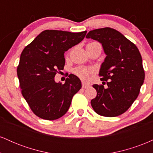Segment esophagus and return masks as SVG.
Returning <instances> with one entry per match:
<instances>
[{
	"label": "esophagus",
	"instance_id": "esophagus-1",
	"mask_svg": "<svg viewBox=\"0 0 153 153\" xmlns=\"http://www.w3.org/2000/svg\"><path fill=\"white\" fill-rule=\"evenodd\" d=\"M88 87H90V85L88 84L85 83V82H82V88H88Z\"/></svg>",
	"mask_w": 153,
	"mask_h": 153
}]
</instances>
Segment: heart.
<instances>
[{
	"mask_svg": "<svg viewBox=\"0 0 153 153\" xmlns=\"http://www.w3.org/2000/svg\"><path fill=\"white\" fill-rule=\"evenodd\" d=\"M89 44H99L96 42H91ZM88 44V45H89ZM95 73V71L94 68H83V67H78L76 68L74 70V73L77 76L79 77L81 80H85L86 81L91 77V75H92Z\"/></svg>",
	"mask_w": 153,
	"mask_h": 153,
	"instance_id": "1",
	"label": "heart"
}]
</instances>
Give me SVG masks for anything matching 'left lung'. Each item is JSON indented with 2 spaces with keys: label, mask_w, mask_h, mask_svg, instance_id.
<instances>
[{
  "label": "left lung",
  "mask_w": 153,
  "mask_h": 153,
  "mask_svg": "<svg viewBox=\"0 0 153 153\" xmlns=\"http://www.w3.org/2000/svg\"><path fill=\"white\" fill-rule=\"evenodd\" d=\"M86 38L102 44L106 57L99 72L108 85L94 84L97 96L91 101L98 114L114 117L127 111L137 98L145 80L141 54L134 43L109 27L90 31Z\"/></svg>",
  "instance_id": "left-lung-1"
}]
</instances>
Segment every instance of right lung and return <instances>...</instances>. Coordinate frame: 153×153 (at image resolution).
Instances as JSON below:
<instances>
[{"mask_svg": "<svg viewBox=\"0 0 153 153\" xmlns=\"http://www.w3.org/2000/svg\"><path fill=\"white\" fill-rule=\"evenodd\" d=\"M87 31L45 30L22 51L17 75L22 96L35 115L46 120L62 117L69 108L81 82L70 74L64 84L54 81L63 70L64 53L83 39Z\"/></svg>", "mask_w": 153, "mask_h": 153, "instance_id": "right-lung-1", "label": "right lung"}]
</instances>
